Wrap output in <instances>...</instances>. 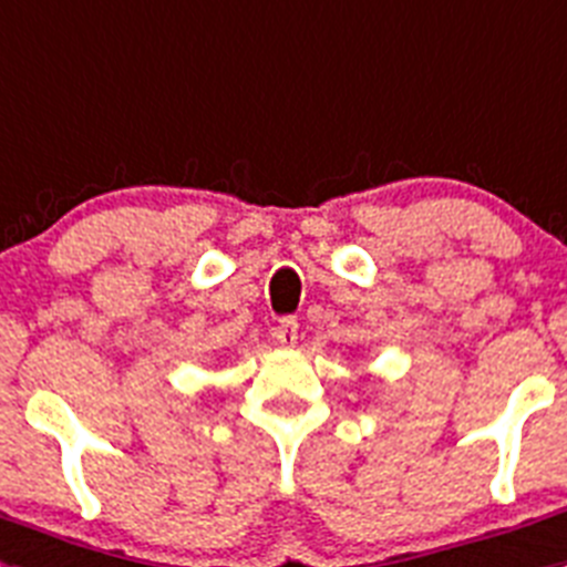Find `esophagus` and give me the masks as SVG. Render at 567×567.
I'll use <instances>...</instances> for the list:
<instances>
[{
	"label": "esophagus",
	"mask_w": 567,
	"mask_h": 567,
	"mask_svg": "<svg viewBox=\"0 0 567 567\" xmlns=\"http://www.w3.org/2000/svg\"><path fill=\"white\" fill-rule=\"evenodd\" d=\"M275 340H278L284 349H292V346L298 343V320L295 318L280 320L278 327H275Z\"/></svg>",
	"instance_id": "esophagus-1"
}]
</instances>
